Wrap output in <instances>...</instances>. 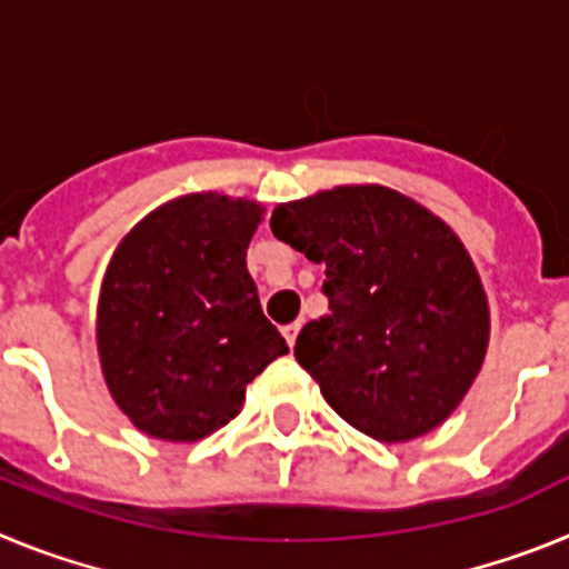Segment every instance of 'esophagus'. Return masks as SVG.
Instances as JSON below:
<instances>
[{
  "label": "esophagus",
  "mask_w": 569,
  "mask_h": 569,
  "mask_svg": "<svg viewBox=\"0 0 569 569\" xmlns=\"http://www.w3.org/2000/svg\"><path fill=\"white\" fill-rule=\"evenodd\" d=\"M299 330H301L299 321H293V325H288V328L281 330V333H284V339H288V345H290V347H293V345H296V339H299Z\"/></svg>",
  "instance_id": "1"
}]
</instances>
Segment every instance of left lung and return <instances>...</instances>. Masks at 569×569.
Wrapping results in <instances>:
<instances>
[{"instance_id":"8db88e82","label":"left lung","mask_w":569,"mask_h":569,"mask_svg":"<svg viewBox=\"0 0 569 569\" xmlns=\"http://www.w3.org/2000/svg\"><path fill=\"white\" fill-rule=\"evenodd\" d=\"M276 239L325 264L330 313L296 359L336 413L399 445L450 419L479 376L490 305L453 228L385 184H339L284 202Z\"/></svg>"}]
</instances>
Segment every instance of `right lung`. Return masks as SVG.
<instances>
[{"label": "right lung", "instance_id": "add662e5", "mask_svg": "<svg viewBox=\"0 0 569 569\" xmlns=\"http://www.w3.org/2000/svg\"><path fill=\"white\" fill-rule=\"evenodd\" d=\"M253 199L204 190L150 210L119 241L97 305L116 407L150 439L199 441L239 416L244 390L288 353L248 273Z\"/></svg>", "mask_w": 569, "mask_h": 569}]
</instances>
